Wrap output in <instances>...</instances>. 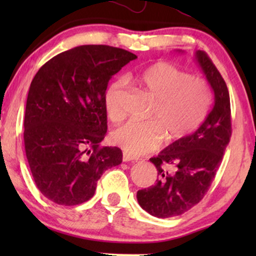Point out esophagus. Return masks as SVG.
Listing matches in <instances>:
<instances>
[{
	"mask_svg": "<svg viewBox=\"0 0 256 256\" xmlns=\"http://www.w3.org/2000/svg\"><path fill=\"white\" fill-rule=\"evenodd\" d=\"M122 160H124V162H136V160L135 157H132V155H129L128 152H124V155H122Z\"/></svg>",
	"mask_w": 256,
	"mask_h": 256,
	"instance_id": "esophagus-1",
	"label": "esophagus"
}]
</instances>
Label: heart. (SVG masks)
I'll return each mask as SVG.
<instances>
[{"label": "heart", "instance_id": "obj_1", "mask_svg": "<svg viewBox=\"0 0 256 256\" xmlns=\"http://www.w3.org/2000/svg\"><path fill=\"white\" fill-rule=\"evenodd\" d=\"M135 82L152 98L148 122L128 121L112 132L110 140L132 156H140L158 148L162 138L168 143L180 141L197 129L210 110L212 94L208 82L178 68L170 62H158L143 68ZM126 90L124 79L107 86L104 102L112 120L122 116L121 96Z\"/></svg>", "mask_w": 256, "mask_h": 256}]
</instances>
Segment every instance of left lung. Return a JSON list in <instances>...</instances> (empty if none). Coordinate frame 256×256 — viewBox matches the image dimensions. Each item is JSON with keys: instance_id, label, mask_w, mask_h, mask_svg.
<instances>
[{"instance_id": "obj_1", "label": "left lung", "mask_w": 256, "mask_h": 256, "mask_svg": "<svg viewBox=\"0 0 256 256\" xmlns=\"http://www.w3.org/2000/svg\"><path fill=\"white\" fill-rule=\"evenodd\" d=\"M194 58L213 90V106L197 130L150 158L158 178L155 185L138 190L136 198L144 211L157 218L180 216L202 200L232 134L225 80L204 51L196 52Z\"/></svg>"}]
</instances>
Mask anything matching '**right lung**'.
Returning a JSON list of instances; mask_svg holds the SVG:
<instances>
[{
	"mask_svg": "<svg viewBox=\"0 0 256 256\" xmlns=\"http://www.w3.org/2000/svg\"><path fill=\"white\" fill-rule=\"evenodd\" d=\"M138 57L108 45H82L42 66L28 93L24 146L38 190L59 205L85 202L96 182L122 162L107 132L104 96L112 76Z\"/></svg>",
	"mask_w": 256,
	"mask_h": 256,
	"instance_id": "1",
	"label": "right lung"
}]
</instances>
